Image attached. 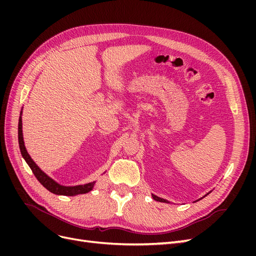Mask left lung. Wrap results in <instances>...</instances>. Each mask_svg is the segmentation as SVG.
<instances>
[{"label":"left lung","instance_id":"8db88e82","mask_svg":"<svg viewBox=\"0 0 256 256\" xmlns=\"http://www.w3.org/2000/svg\"><path fill=\"white\" fill-rule=\"evenodd\" d=\"M152 198H154V200H158V202H166V200H164V198H158V196H154V194H152Z\"/></svg>","mask_w":256,"mask_h":256}]
</instances>
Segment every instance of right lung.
Returning <instances> with one entry per match:
<instances>
[{"instance_id": "right-lung-1", "label": "right lung", "mask_w": 256, "mask_h": 256, "mask_svg": "<svg viewBox=\"0 0 256 256\" xmlns=\"http://www.w3.org/2000/svg\"><path fill=\"white\" fill-rule=\"evenodd\" d=\"M18 140H19V146H20V150L23 158L26 159V164L30 166L32 172L34 173L35 177L38 180L44 187L49 190L50 192L54 193V194H60V196H76V194H83V193H88L90 192L92 187H94L95 182H90L84 186H74V187H65V186H60V184L54 182L52 178H50L47 174H44L42 170L36 166L33 159L30 157V154H28L24 142H23V136H22V120H21V116L19 118V126H18Z\"/></svg>"}]
</instances>
